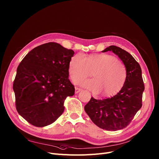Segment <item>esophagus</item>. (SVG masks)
<instances>
[{
  "instance_id": "34e87169",
  "label": "esophagus",
  "mask_w": 159,
  "mask_h": 159,
  "mask_svg": "<svg viewBox=\"0 0 159 159\" xmlns=\"http://www.w3.org/2000/svg\"><path fill=\"white\" fill-rule=\"evenodd\" d=\"M81 91V89H80V88H75V94H77V93H79L80 91Z\"/></svg>"
}]
</instances>
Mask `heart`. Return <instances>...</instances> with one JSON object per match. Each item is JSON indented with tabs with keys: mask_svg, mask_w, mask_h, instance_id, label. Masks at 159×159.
<instances>
[{
	"mask_svg": "<svg viewBox=\"0 0 159 159\" xmlns=\"http://www.w3.org/2000/svg\"><path fill=\"white\" fill-rule=\"evenodd\" d=\"M94 79L80 82L83 87L94 93L102 92L105 96L118 93L127 78L125 65L108 54H93L85 57L82 54L71 57L68 65L71 80L77 83L91 75Z\"/></svg>",
	"mask_w": 159,
	"mask_h": 159,
	"instance_id": "b5f03b06",
	"label": "heart"
}]
</instances>
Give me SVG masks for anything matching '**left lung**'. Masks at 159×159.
I'll return each instance as SVG.
<instances>
[{"instance_id":"left-lung-1","label":"left lung","mask_w":159,"mask_h":159,"mask_svg":"<svg viewBox=\"0 0 159 159\" xmlns=\"http://www.w3.org/2000/svg\"><path fill=\"white\" fill-rule=\"evenodd\" d=\"M107 51L118 56L125 65L126 80L116 95L104 99L92 97L84 110L97 126L115 131L126 127L141 108L145 86L140 65L131 54L115 46H110L102 52Z\"/></svg>"}]
</instances>
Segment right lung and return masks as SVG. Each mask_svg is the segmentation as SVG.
Instances as JSON below:
<instances>
[{
	"mask_svg": "<svg viewBox=\"0 0 159 159\" xmlns=\"http://www.w3.org/2000/svg\"><path fill=\"white\" fill-rule=\"evenodd\" d=\"M71 49L55 42L33 49L20 63L13 83L18 113L36 127L51 124L63 113L67 96L75 93L68 79Z\"/></svg>",
	"mask_w": 159,
	"mask_h": 159,
	"instance_id": "1",
	"label": "right lung"
}]
</instances>
